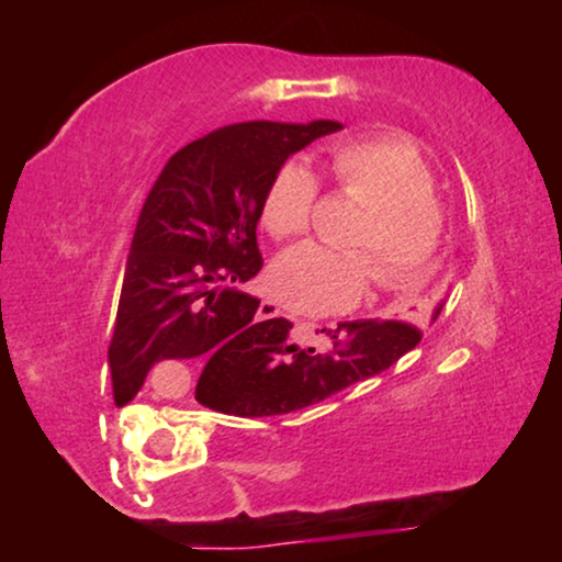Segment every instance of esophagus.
Returning <instances> with one entry per match:
<instances>
[{
    "mask_svg": "<svg viewBox=\"0 0 562 562\" xmlns=\"http://www.w3.org/2000/svg\"><path fill=\"white\" fill-rule=\"evenodd\" d=\"M259 317H261V319H274V317H282L280 303L272 301V299H263V301H261V306H259Z\"/></svg>",
    "mask_w": 562,
    "mask_h": 562,
    "instance_id": "esophagus-1",
    "label": "esophagus"
}]
</instances>
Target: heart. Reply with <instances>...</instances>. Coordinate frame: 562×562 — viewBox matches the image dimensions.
Here are the masks:
<instances>
[{
    "label": "heart",
    "mask_w": 562,
    "mask_h": 562,
    "mask_svg": "<svg viewBox=\"0 0 562 562\" xmlns=\"http://www.w3.org/2000/svg\"><path fill=\"white\" fill-rule=\"evenodd\" d=\"M333 173L340 190L367 211L346 237L357 250L301 243L277 259L272 293L303 314L353 306L370 274L380 288L409 285L428 269L441 237L434 177L415 147L393 139L344 142L333 150ZM317 190L312 166L288 160L263 200L267 229L274 237L303 235L312 224Z\"/></svg>",
    "instance_id": "b5f03b06"
}]
</instances>
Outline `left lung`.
<instances>
[{
    "label": "left lung",
    "instance_id": "left-lung-1",
    "mask_svg": "<svg viewBox=\"0 0 562 562\" xmlns=\"http://www.w3.org/2000/svg\"><path fill=\"white\" fill-rule=\"evenodd\" d=\"M443 301L430 314L438 319ZM420 325V322H415ZM409 322H338L327 351L301 348L290 338L288 319H267L248 346L232 348L205 367L195 398L203 406L237 417L288 415L375 378L420 344L423 330ZM325 333V330H322Z\"/></svg>",
    "mask_w": 562,
    "mask_h": 562
}]
</instances>
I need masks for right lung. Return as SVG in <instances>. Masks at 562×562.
<instances>
[{"label":"right lung","mask_w":562,"mask_h":562,"mask_svg":"<svg viewBox=\"0 0 562 562\" xmlns=\"http://www.w3.org/2000/svg\"><path fill=\"white\" fill-rule=\"evenodd\" d=\"M340 121H243L173 153L134 229L108 367L115 406L169 359H224L261 330L256 295L237 290L261 269L256 227L277 171Z\"/></svg>","instance_id":"add662e5"}]
</instances>
